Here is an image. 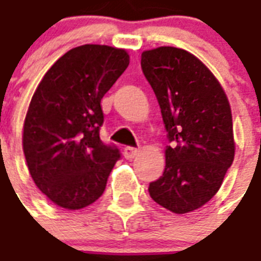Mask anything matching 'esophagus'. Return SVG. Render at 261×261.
<instances>
[{
	"instance_id": "esophagus-1",
	"label": "esophagus",
	"mask_w": 261,
	"mask_h": 261,
	"mask_svg": "<svg viewBox=\"0 0 261 261\" xmlns=\"http://www.w3.org/2000/svg\"><path fill=\"white\" fill-rule=\"evenodd\" d=\"M137 153H139V148H135V147H129V145L124 148V156L126 159L135 158Z\"/></svg>"
}]
</instances>
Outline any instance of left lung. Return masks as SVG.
Returning a JSON list of instances; mask_svg holds the SVG:
<instances>
[{
    "mask_svg": "<svg viewBox=\"0 0 261 261\" xmlns=\"http://www.w3.org/2000/svg\"><path fill=\"white\" fill-rule=\"evenodd\" d=\"M141 69L171 143L162 177L149 182V196L171 213H191L213 199L233 163L229 100L207 66L182 48L147 50Z\"/></svg>",
    "mask_w": 261,
    "mask_h": 261,
    "instance_id": "left-lung-1",
    "label": "left lung"
}]
</instances>
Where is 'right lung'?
Returning a JSON list of instances; mask_svg holds the SVG:
<instances>
[{
  "mask_svg": "<svg viewBox=\"0 0 261 261\" xmlns=\"http://www.w3.org/2000/svg\"><path fill=\"white\" fill-rule=\"evenodd\" d=\"M128 65L122 48L83 44L56 61L32 96L24 155L36 187L60 207L80 210L98 200L121 158L99 136L100 100Z\"/></svg>",
  "mask_w": 261,
  "mask_h": 261,
  "instance_id": "right-lung-1",
  "label": "right lung"
}]
</instances>
